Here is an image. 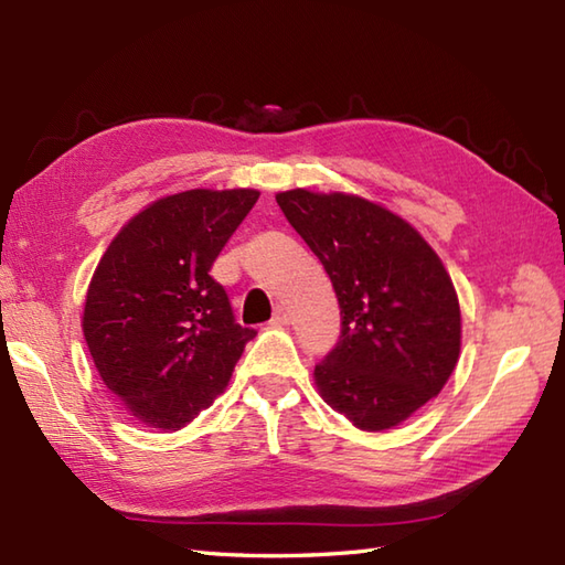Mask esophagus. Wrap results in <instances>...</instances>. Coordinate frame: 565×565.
Returning <instances> with one entry per match:
<instances>
[{
	"label": "esophagus",
	"mask_w": 565,
	"mask_h": 565,
	"mask_svg": "<svg viewBox=\"0 0 565 565\" xmlns=\"http://www.w3.org/2000/svg\"><path fill=\"white\" fill-rule=\"evenodd\" d=\"M291 322V313L286 308H276V313H274V318H271V326H276V328H281V326H289Z\"/></svg>",
	"instance_id": "34e87169"
}]
</instances>
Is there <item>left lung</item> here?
<instances>
[{
    "mask_svg": "<svg viewBox=\"0 0 565 565\" xmlns=\"http://www.w3.org/2000/svg\"><path fill=\"white\" fill-rule=\"evenodd\" d=\"M276 203L338 294L340 342L316 364L322 398L359 429L395 427L435 398L459 359L447 269L413 225L366 199L294 189Z\"/></svg>",
    "mask_w": 565,
    "mask_h": 565,
    "instance_id": "obj_1",
    "label": "left lung"
}]
</instances>
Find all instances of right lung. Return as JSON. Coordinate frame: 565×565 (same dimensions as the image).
<instances>
[{"label": "right lung", "mask_w": 565, "mask_h": 565, "mask_svg": "<svg viewBox=\"0 0 565 565\" xmlns=\"http://www.w3.org/2000/svg\"><path fill=\"white\" fill-rule=\"evenodd\" d=\"M255 189H191L140 211L92 276L82 330L106 388L140 423L179 429L227 386L255 330L211 276Z\"/></svg>", "instance_id": "1"}]
</instances>
